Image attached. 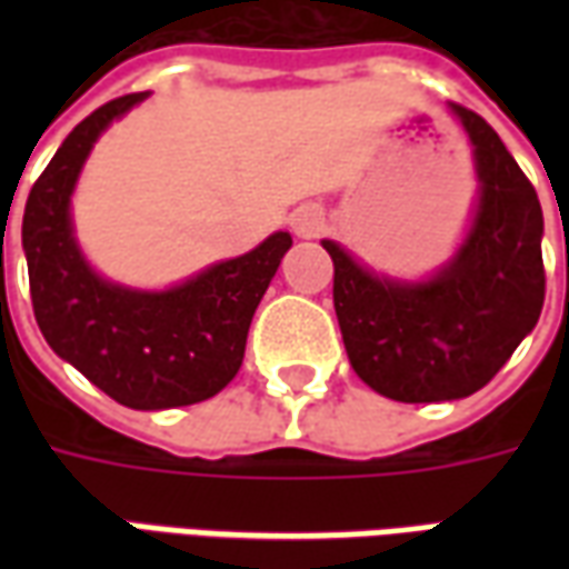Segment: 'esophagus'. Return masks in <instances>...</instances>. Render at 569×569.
<instances>
[{
  "label": "esophagus",
  "instance_id": "34e87169",
  "mask_svg": "<svg viewBox=\"0 0 569 569\" xmlns=\"http://www.w3.org/2000/svg\"><path fill=\"white\" fill-rule=\"evenodd\" d=\"M292 231L298 237H317L320 231H326V216H322L320 207H301V210H296Z\"/></svg>",
  "mask_w": 569,
  "mask_h": 569
}]
</instances>
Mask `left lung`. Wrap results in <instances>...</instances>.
<instances>
[{"mask_svg": "<svg viewBox=\"0 0 569 569\" xmlns=\"http://www.w3.org/2000/svg\"><path fill=\"white\" fill-rule=\"evenodd\" d=\"M453 112L476 146L481 200L472 234L436 280H378L322 240L350 366L396 402H445L481 390L537 326L546 298L537 191L485 118L466 106Z\"/></svg>", "mask_w": 569, "mask_h": 569, "instance_id": "1", "label": "left lung"}]
</instances>
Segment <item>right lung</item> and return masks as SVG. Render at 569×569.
<instances>
[{
  "label": "right lung",
  "instance_id": "add662e5",
  "mask_svg": "<svg viewBox=\"0 0 569 569\" xmlns=\"http://www.w3.org/2000/svg\"><path fill=\"white\" fill-rule=\"evenodd\" d=\"M142 97L109 100L63 140L27 198L23 249L32 313L51 350L121 406L154 411L203 402L234 378L252 313L292 237L277 231L170 292L100 280L72 240L69 194L93 140Z\"/></svg>",
  "mask_w": 569,
  "mask_h": 569
}]
</instances>
